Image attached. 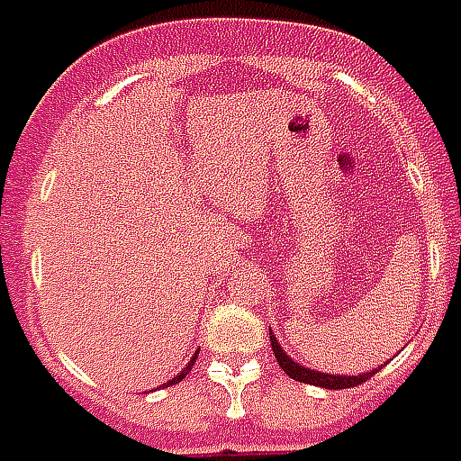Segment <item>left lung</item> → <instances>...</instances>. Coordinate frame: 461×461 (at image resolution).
<instances>
[{
  "instance_id": "obj_1",
  "label": "left lung",
  "mask_w": 461,
  "mask_h": 461,
  "mask_svg": "<svg viewBox=\"0 0 461 461\" xmlns=\"http://www.w3.org/2000/svg\"><path fill=\"white\" fill-rule=\"evenodd\" d=\"M270 345H273V355H276L277 365L283 367V372L293 377V380L305 382V384H315V387H325V390H345V387H357L365 380H370L375 372L380 367H375L370 372H362V375H328V372L310 370L305 365L295 362L290 355H285V350L280 348V342L276 340V335L270 332Z\"/></svg>"
}]
</instances>
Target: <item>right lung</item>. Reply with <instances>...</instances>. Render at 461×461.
Returning a JSON list of instances; mask_svg holds the SVG:
<instances>
[{"instance_id": "right-lung-1", "label": "right lung", "mask_w": 461, "mask_h": 461, "mask_svg": "<svg viewBox=\"0 0 461 461\" xmlns=\"http://www.w3.org/2000/svg\"><path fill=\"white\" fill-rule=\"evenodd\" d=\"M195 357H198V352H195L194 357H191V362H188V365H185L184 370L178 372V375H176V377H173V380H168V384H176V382H181L185 377V375H188V372H191V367H194V362H195Z\"/></svg>"}]
</instances>
